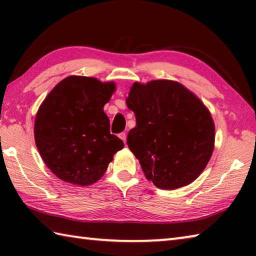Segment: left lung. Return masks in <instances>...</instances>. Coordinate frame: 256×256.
Listing matches in <instances>:
<instances>
[{"instance_id": "1", "label": "left lung", "mask_w": 256, "mask_h": 256, "mask_svg": "<svg viewBox=\"0 0 256 256\" xmlns=\"http://www.w3.org/2000/svg\"><path fill=\"white\" fill-rule=\"evenodd\" d=\"M114 92V82L68 76L42 102L34 141L46 166L60 180L81 186L96 183L124 148L104 112Z\"/></svg>"}]
</instances>
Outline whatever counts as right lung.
Returning <instances> with one entry per match:
<instances>
[{
	"instance_id": "right-lung-1",
	"label": "right lung",
	"mask_w": 256,
	"mask_h": 256,
	"mask_svg": "<svg viewBox=\"0 0 256 256\" xmlns=\"http://www.w3.org/2000/svg\"><path fill=\"white\" fill-rule=\"evenodd\" d=\"M126 105L136 120L128 146L146 178L162 190L198 178L214 146V120L200 99L176 82L154 80L133 84Z\"/></svg>"
}]
</instances>
